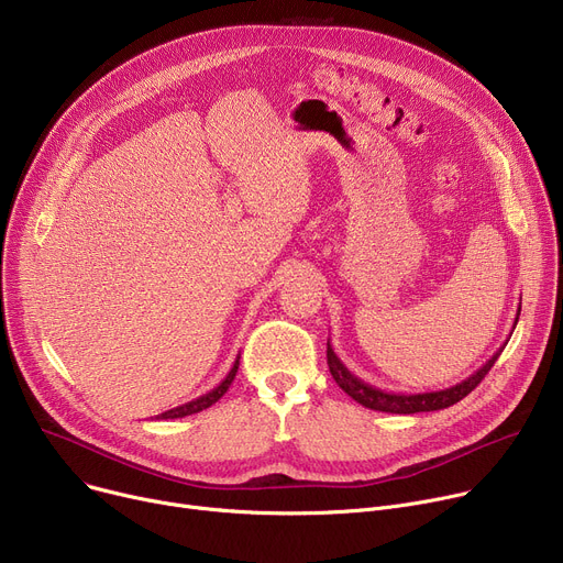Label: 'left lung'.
Wrapping results in <instances>:
<instances>
[{
    "instance_id": "left-lung-1",
    "label": "left lung",
    "mask_w": 563,
    "mask_h": 563,
    "mask_svg": "<svg viewBox=\"0 0 563 563\" xmlns=\"http://www.w3.org/2000/svg\"><path fill=\"white\" fill-rule=\"evenodd\" d=\"M518 314H520V308L516 312L514 328L518 323ZM507 342L489 360H486L475 373H471L466 380H462V383H457L453 387H448V389L423 391V394H394V391H385V389H378V387H373V385L360 380L355 373H351L346 368V364L340 357H336V353L330 346V340H328L325 355H328V366H330V373H332L334 383L340 385V389H344L360 405H364L368 409H376V411H387V415H417V411L445 409V407L460 402L464 396H468L484 380L486 373L492 371V366L500 357V353L507 346Z\"/></svg>"
}]
</instances>
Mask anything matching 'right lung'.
<instances>
[{"label": "right lung", "instance_id": "obj_1", "mask_svg": "<svg viewBox=\"0 0 563 563\" xmlns=\"http://www.w3.org/2000/svg\"><path fill=\"white\" fill-rule=\"evenodd\" d=\"M238 366H240V355H238V360L233 362V366H231V371H229V376L223 378L214 389H210L208 394H203V396H199V398H195V400H190V402H185V405H178V407H174V409L163 411V415H158V419H183V417H190V415H197V411L208 409L210 405H214L223 394L229 391L231 383L235 380Z\"/></svg>", "mask_w": 563, "mask_h": 563}]
</instances>
